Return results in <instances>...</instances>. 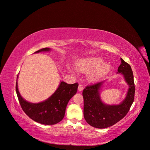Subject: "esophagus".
Listing matches in <instances>:
<instances>
[{"label":"esophagus","instance_id":"esophagus-1","mask_svg":"<svg viewBox=\"0 0 150 150\" xmlns=\"http://www.w3.org/2000/svg\"><path fill=\"white\" fill-rule=\"evenodd\" d=\"M84 88H83V86H82L81 84H80L79 85H78V89L79 91H82L83 90Z\"/></svg>","mask_w":150,"mask_h":150}]
</instances>
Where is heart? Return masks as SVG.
<instances>
[{
	"label": "heart",
	"mask_w": 150,
	"mask_h": 150,
	"mask_svg": "<svg viewBox=\"0 0 150 150\" xmlns=\"http://www.w3.org/2000/svg\"><path fill=\"white\" fill-rule=\"evenodd\" d=\"M76 69L83 73L89 72L88 75L89 81L95 82L108 74L111 70V64L108 62H104V59L100 57H89L82 59L78 61ZM70 72L75 74V70L69 68Z\"/></svg>",
	"instance_id": "obj_1"
}]
</instances>
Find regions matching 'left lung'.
Here are the masks:
<instances>
[{
    "label": "left lung",
    "mask_w": 150,
    "mask_h": 150,
    "mask_svg": "<svg viewBox=\"0 0 150 150\" xmlns=\"http://www.w3.org/2000/svg\"><path fill=\"white\" fill-rule=\"evenodd\" d=\"M118 72L121 73L129 88L125 98L119 105H106L102 101L100 91L105 81L88 86L83 90L84 117L88 124L97 128L114 125L127 114L134 98L135 86L131 67L120 58Z\"/></svg>",
    "instance_id": "obj_1"
}]
</instances>
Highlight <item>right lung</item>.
<instances>
[{
	"mask_svg": "<svg viewBox=\"0 0 150 150\" xmlns=\"http://www.w3.org/2000/svg\"><path fill=\"white\" fill-rule=\"evenodd\" d=\"M50 50L49 48H44L34 53ZM18 78V75L17 79ZM78 86V83L69 84L61 81L57 89L49 98L38 103H30L22 97L18 90V81L16 91L22 110L31 119L43 125H54L63 119L68 102L76 93Z\"/></svg>",
	"mask_w": 150,
	"mask_h": 150,
	"instance_id": "right-lung-1",
	"label": "right lung"
}]
</instances>
